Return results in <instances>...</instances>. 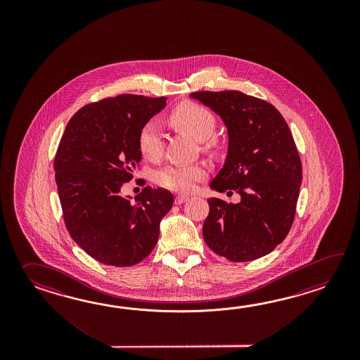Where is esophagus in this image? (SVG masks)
I'll use <instances>...</instances> for the list:
<instances>
[{"instance_id":"obj_1","label":"esophagus","mask_w":360,"mask_h":360,"mask_svg":"<svg viewBox=\"0 0 360 360\" xmlns=\"http://www.w3.org/2000/svg\"><path fill=\"white\" fill-rule=\"evenodd\" d=\"M189 199L188 195H177L176 198H175V205H183L184 202H186Z\"/></svg>"}]
</instances>
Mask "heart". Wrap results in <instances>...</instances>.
Here are the masks:
<instances>
[{
    "label": "heart",
    "mask_w": 360,
    "mask_h": 360,
    "mask_svg": "<svg viewBox=\"0 0 360 360\" xmlns=\"http://www.w3.org/2000/svg\"><path fill=\"white\" fill-rule=\"evenodd\" d=\"M166 121L175 130L186 134L195 141H205L207 149H212L216 141L212 138L216 129L214 113L206 107L183 101L174 108ZM139 150L146 160L160 158L163 149L162 132L153 122L146 123L138 135ZM206 177V171L199 165H177L167 166L157 171L155 183L174 191H191L195 183Z\"/></svg>",
    "instance_id": "heart-1"
}]
</instances>
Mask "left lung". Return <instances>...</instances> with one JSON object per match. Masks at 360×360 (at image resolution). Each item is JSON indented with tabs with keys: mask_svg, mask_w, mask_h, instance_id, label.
<instances>
[{
	"mask_svg": "<svg viewBox=\"0 0 360 360\" xmlns=\"http://www.w3.org/2000/svg\"><path fill=\"white\" fill-rule=\"evenodd\" d=\"M191 98L220 115L228 130L226 160L210 188L240 195L236 205L208 199L205 242L228 260H256L283 242L295 219L302 167L290 127L276 107L243 92Z\"/></svg>",
	"mask_w": 360,
	"mask_h": 360,
	"instance_id": "1",
	"label": "left lung"
}]
</instances>
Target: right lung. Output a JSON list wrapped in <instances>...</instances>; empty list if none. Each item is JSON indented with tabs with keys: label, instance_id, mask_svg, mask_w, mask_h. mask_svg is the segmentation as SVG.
<instances>
[{
	"label": "right lung",
	"instance_id": "add662e5",
	"mask_svg": "<svg viewBox=\"0 0 360 360\" xmlns=\"http://www.w3.org/2000/svg\"><path fill=\"white\" fill-rule=\"evenodd\" d=\"M167 98L123 94L81 108L55 155V181L70 237L101 264L132 266L153 251L174 205L166 189L121 194L141 160L138 135Z\"/></svg>",
	"mask_w": 360,
	"mask_h": 360
}]
</instances>
